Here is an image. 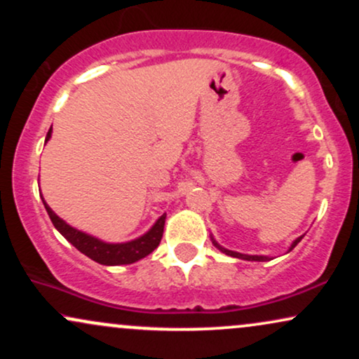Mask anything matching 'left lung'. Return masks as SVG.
<instances>
[{"mask_svg":"<svg viewBox=\"0 0 359 359\" xmlns=\"http://www.w3.org/2000/svg\"><path fill=\"white\" fill-rule=\"evenodd\" d=\"M302 240V236H299L297 240H294V243H292L290 245V248H288V251H292L295 248V246L299 245V241ZM211 241H212V245L216 246L217 250L219 251H222V253L224 255H228V257H233V258H240V259H246V262H269V259H271L270 257H263V255H245V253H238V251H233V250H228V248H224V246H221L219 243H217L216 240H214V238L211 236Z\"/></svg>","mask_w":359,"mask_h":359,"instance_id":"left-lung-1","label":"left lung"}]
</instances>
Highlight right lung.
Listing matches in <instances>:
<instances>
[{"label":"right lung","mask_w":359,"mask_h":359,"mask_svg":"<svg viewBox=\"0 0 359 359\" xmlns=\"http://www.w3.org/2000/svg\"><path fill=\"white\" fill-rule=\"evenodd\" d=\"M50 137H52V128L48 130L47 137H45V143L50 140ZM42 201H43L45 209H47L48 212V217H50V221L53 222L57 231L71 243L72 246H76L81 253H84L86 257L94 259V262L101 263V265H108V266L130 265V263L138 262V259L145 258L147 255H150L151 251L160 245V240H162L167 214H162V216L155 221V224L140 238H135V240L125 241V243H106L100 240V238L90 236V234L81 231V229L72 228L71 224H67L64 219H60V217L52 211L50 205L45 203L43 197Z\"/></svg>","instance_id":"right-lung-1"}]
</instances>
